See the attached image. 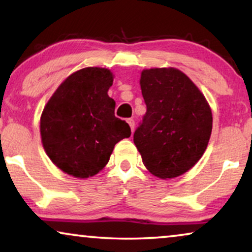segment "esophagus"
Segmentation results:
<instances>
[{"mask_svg": "<svg viewBox=\"0 0 252 252\" xmlns=\"http://www.w3.org/2000/svg\"><path fill=\"white\" fill-rule=\"evenodd\" d=\"M127 123H128V125L130 126V129H132V132H134V127H135V122H134V119L128 118V119H127Z\"/></svg>", "mask_w": 252, "mask_h": 252, "instance_id": "esophagus-1", "label": "esophagus"}]
</instances>
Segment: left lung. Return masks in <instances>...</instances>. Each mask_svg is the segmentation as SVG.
Instances as JSON below:
<instances>
[{"instance_id": "8db88e82", "label": "left lung", "mask_w": 252, "mask_h": 252, "mask_svg": "<svg viewBox=\"0 0 252 252\" xmlns=\"http://www.w3.org/2000/svg\"><path fill=\"white\" fill-rule=\"evenodd\" d=\"M140 85L147 112L134 132V143L154 175L179 177L208 147L211 109L194 82L175 68L144 70Z\"/></svg>"}]
</instances>
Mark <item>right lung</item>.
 <instances>
[{
	"label": "right lung",
	"mask_w": 252,
	"mask_h": 252,
	"mask_svg": "<svg viewBox=\"0 0 252 252\" xmlns=\"http://www.w3.org/2000/svg\"><path fill=\"white\" fill-rule=\"evenodd\" d=\"M112 73L86 67L65 79L41 116L44 150L53 163L75 178L98 173L109 161L116 143L130 136V127L115 116L109 97Z\"/></svg>",
	"instance_id": "add662e5"
}]
</instances>
